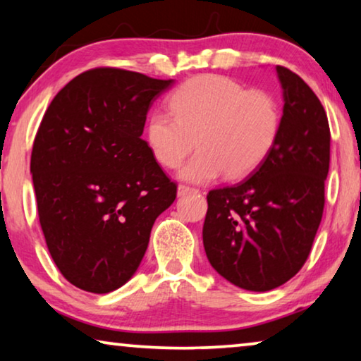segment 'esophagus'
Instances as JSON below:
<instances>
[{
    "label": "esophagus",
    "mask_w": 361,
    "mask_h": 361,
    "mask_svg": "<svg viewBox=\"0 0 361 361\" xmlns=\"http://www.w3.org/2000/svg\"><path fill=\"white\" fill-rule=\"evenodd\" d=\"M198 190H195V188L188 187V185H179L177 187V195L179 197H185V195H190V193H197Z\"/></svg>",
    "instance_id": "34e87169"
}]
</instances>
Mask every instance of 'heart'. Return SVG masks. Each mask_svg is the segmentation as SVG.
<instances>
[{"label":"heart","mask_w":361,"mask_h":361,"mask_svg":"<svg viewBox=\"0 0 361 361\" xmlns=\"http://www.w3.org/2000/svg\"><path fill=\"white\" fill-rule=\"evenodd\" d=\"M173 114L154 111L145 140L163 168L182 166L180 179L202 184L226 173L229 179L250 174L273 148L281 129V108L271 93L245 90L229 77L203 74L187 80L169 99Z\"/></svg>","instance_id":"heart-1"}]
</instances>
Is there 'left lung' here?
<instances>
[{"label": "left lung", "mask_w": 361, "mask_h": 361, "mask_svg": "<svg viewBox=\"0 0 361 361\" xmlns=\"http://www.w3.org/2000/svg\"><path fill=\"white\" fill-rule=\"evenodd\" d=\"M281 129L247 179L207 195L203 247L237 287L266 292L295 276L312 250L329 171L328 116L312 88L282 66Z\"/></svg>", "instance_id": "1"}]
</instances>
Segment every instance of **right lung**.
I'll return each instance as SVG.
<instances>
[{
	"label": "right lung",
	"mask_w": 361,
	"mask_h": 361,
	"mask_svg": "<svg viewBox=\"0 0 361 361\" xmlns=\"http://www.w3.org/2000/svg\"><path fill=\"white\" fill-rule=\"evenodd\" d=\"M174 80L99 68L72 79L49 104L30 174L49 255L82 290L124 286L177 187L142 138L147 113Z\"/></svg>",
	"instance_id": "right-lung-1"
}]
</instances>
